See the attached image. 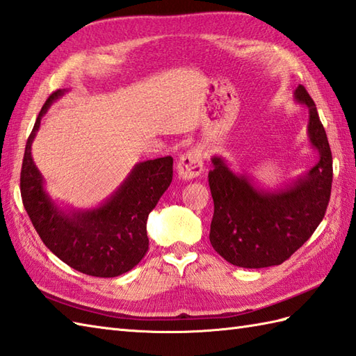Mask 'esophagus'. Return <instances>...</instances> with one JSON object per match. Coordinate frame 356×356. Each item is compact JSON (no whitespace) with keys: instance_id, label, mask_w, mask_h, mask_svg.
<instances>
[{"instance_id":"1","label":"esophagus","mask_w":356,"mask_h":356,"mask_svg":"<svg viewBox=\"0 0 356 356\" xmlns=\"http://www.w3.org/2000/svg\"><path fill=\"white\" fill-rule=\"evenodd\" d=\"M203 171V151L200 147L188 149L185 154L180 156L177 162L179 176L185 180L199 177Z\"/></svg>"}]
</instances>
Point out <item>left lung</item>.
<instances>
[{"label":"left lung","instance_id":"left-lung-1","mask_svg":"<svg viewBox=\"0 0 356 356\" xmlns=\"http://www.w3.org/2000/svg\"><path fill=\"white\" fill-rule=\"evenodd\" d=\"M295 101L309 108L307 134L318 162L293 185L263 191L236 174L222 157H213L208 174L214 200L209 241L234 266L259 269L282 264L318 228L330 200L332 153L315 102L303 86Z\"/></svg>","mask_w":356,"mask_h":356}]
</instances>
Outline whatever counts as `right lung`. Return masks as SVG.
<instances>
[{
  "label": "right lung",
  "mask_w": 356,
  "mask_h": 356,
  "mask_svg": "<svg viewBox=\"0 0 356 356\" xmlns=\"http://www.w3.org/2000/svg\"><path fill=\"white\" fill-rule=\"evenodd\" d=\"M56 90L45 101L30 133L21 166V197L44 245L70 268L93 277H118L131 270L148 251L147 218L172 180V157L145 161L99 208L59 209L44 191V180L32 159V142Z\"/></svg>",
  "instance_id": "1"
}]
</instances>
